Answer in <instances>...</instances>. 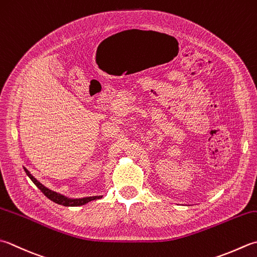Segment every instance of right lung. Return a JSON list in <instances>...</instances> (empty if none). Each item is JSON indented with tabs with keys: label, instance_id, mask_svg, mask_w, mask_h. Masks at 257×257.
Listing matches in <instances>:
<instances>
[{
	"label": "right lung",
	"instance_id": "add662e5",
	"mask_svg": "<svg viewBox=\"0 0 257 257\" xmlns=\"http://www.w3.org/2000/svg\"><path fill=\"white\" fill-rule=\"evenodd\" d=\"M25 173H27V175L30 177V179L32 180V182L35 184V186L41 190V192L47 196V197L49 199H51L52 202L57 203L59 205H63V206H81V205H84L87 204L88 202H91V200H94V199H99L101 198L102 196H92V197H84V198H79V199H70V198H67L64 197V196L60 195L58 193L55 192H52V190H50L49 188L44 187V186L42 184H40L37 179H35L33 176L29 173V170L27 168H24Z\"/></svg>",
	"mask_w": 257,
	"mask_h": 257
}]
</instances>
